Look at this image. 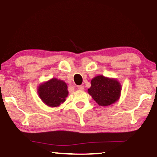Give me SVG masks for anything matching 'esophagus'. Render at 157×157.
I'll return each mask as SVG.
<instances>
[{"mask_svg": "<svg viewBox=\"0 0 157 157\" xmlns=\"http://www.w3.org/2000/svg\"><path fill=\"white\" fill-rule=\"evenodd\" d=\"M77 89H78V90H83V86H77Z\"/></svg>", "mask_w": 157, "mask_h": 157, "instance_id": "1", "label": "esophagus"}]
</instances>
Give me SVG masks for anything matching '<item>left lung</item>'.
Returning <instances> with one entry per match:
<instances>
[{
	"mask_svg": "<svg viewBox=\"0 0 157 157\" xmlns=\"http://www.w3.org/2000/svg\"><path fill=\"white\" fill-rule=\"evenodd\" d=\"M91 83L89 94L100 106H109L119 99L121 86L118 81L98 76L92 79Z\"/></svg>",
	"mask_w": 157,
	"mask_h": 157,
	"instance_id": "left-lung-1",
	"label": "left lung"
}]
</instances>
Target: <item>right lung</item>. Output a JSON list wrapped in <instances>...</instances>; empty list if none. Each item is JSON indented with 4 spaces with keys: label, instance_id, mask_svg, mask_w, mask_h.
<instances>
[{
    "label": "right lung",
    "instance_id": "add662e5",
    "mask_svg": "<svg viewBox=\"0 0 157 157\" xmlns=\"http://www.w3.org/2000/svg\"><path fill=\"white\" fill-rule=\"evenodd\" d=\"M67 85L63 81L52 78L38 87L40 98L47 106L56 107L65 101L68 91Z\"/></svg>",
    "mask_w": 157,
    "mask_h": 157
}]
</instances>
